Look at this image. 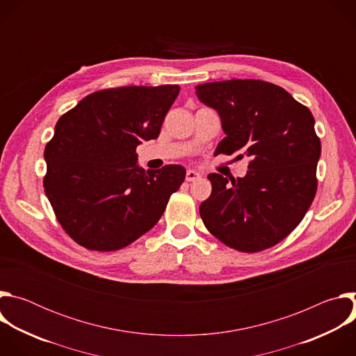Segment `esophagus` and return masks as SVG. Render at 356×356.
<instances>
[{"label": "esophagus", "instance_id": "1", "mask_svg": "<svg viewBox=\"0 0 356 356\" xmlns=\"http://www.w3.org/2000/svg\"><path fill=\"white\" fill-rule=\"evenodd\" d=\"M200 177H201V173L198 170H195V169H188L187 173H186V180L187 181H194V180L200 179Z\"/></svg>", "mask_w": 356, "mask_h": 356}]
</instances>
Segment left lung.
Masks as SVG:
<instances>
[{"label": "left lung", "instance_id": "left-lung-1", "mask_svg": "<svg viewBox=\"0 0 356 356\" xmlns=\"http://www.w3.org/2000/svg\"><path fill=\"white\" fill-rule=\"evenodd\" d=\"M225 138L218 154L249 158L243 177L210 173L211 195L201 202L207 229L229 248L259 252L284 239L306 216L317 191L321 143L314 117L282 87L262 80L198 84Z\"/></svg>", "mask_w": 356, "mask_h": 356}]
</instances>
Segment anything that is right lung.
I'll return each mask as SVG.
<instances>
[{
    "instance_id": "right-lung-1",
    "label": "right lung",
    "mask_w": 356,
    "mask_h": 356,
    "mask_svg": "<svg viewBox=\"0 0 356 356\" xmlns=\"http://www.w3.org/2000/svg\"><path fill=\"white\" fill-rule=\"evenodd\" d=\"M180 87L99 90L63 114L44 147V193L63 229L81 246L117 250L162 217L186 177L180 165L139 168L136 146L156 139Z\"/></svg>"
}]
</instances>
